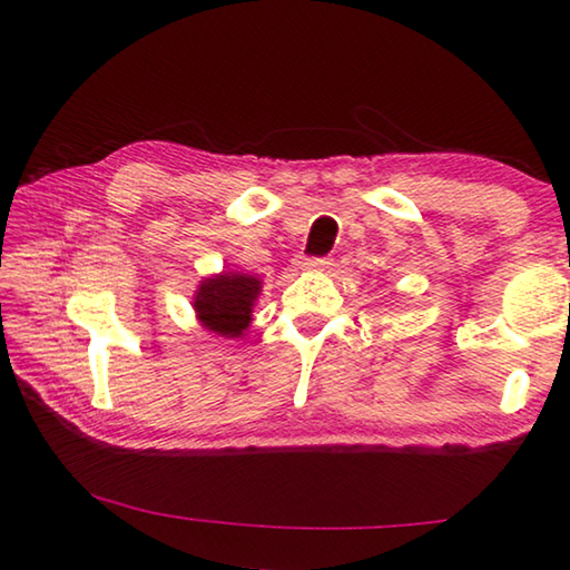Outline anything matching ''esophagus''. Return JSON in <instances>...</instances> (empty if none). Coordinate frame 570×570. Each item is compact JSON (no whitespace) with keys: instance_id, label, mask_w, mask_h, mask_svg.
<instances>
[{"instance_id":"34e87169","label":"esophagus","mask_w":570,"mask_h":570,"mask_svg":"<svg viewBox=\"0 0 570 570\" xmlns=\"http://www.w3.org/2000/svg\"><path fill=\"white\" fill-rule=\"evenodd\" d=\"M298 266H302V268H330L332 262H330V258H324V256H308V258H302Z\"/></svg>"}]
</instances>
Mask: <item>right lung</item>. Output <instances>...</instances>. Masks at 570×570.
Wrapping results in <instances>:
<instances>
[{
    "instance_id": "right-lung-1",
    "label": "right lung",
    "mask_w": 570,
    "mask_h": 570,
    "mask_svg": "<svg viewBox=\"0 0 570 570\" xmlns=\"http://www.w3.org/2000/svg\"><path fill=\"white\" fill-rule=\"evenodd\" d=\"M258 292L262 282L254 276L220 274L200 284L193 306L206 330L220 336H238L250 324V306Z\"/></svg>"
}]
</instances>
